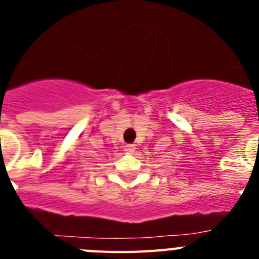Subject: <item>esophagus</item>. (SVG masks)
Returning <instances> with one entry per match:
<instances>
[{
  "label": "esophagus",
  "instance_id": "obj_1",
  "mask_svg": "<svg viewBox=\"0 0 259 259\" xmlns=\"http://www.w3.org/2000/svg\"><path fill=\"white\" fill-rule=\"evenodd\" d=\"M135 150H136V146H135L134 144H127V145L124 146V152L128 153V154H132Z\"/></svg>",
  "mask_w": 259,
  "mask_h": 259
}]
</instances>
